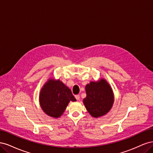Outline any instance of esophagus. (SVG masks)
<instances>
[{
  "mask_svg": "<svg viewBox=\"0 0 153 153\" xmlns=\"http://www.w3.org/2000/svg\"><path fill=\"white\" fill-rule=\"evenodd\" d=\"M75 98L77 100H80V95H76L75 96Z\"/></svg>",
  "mask_w": 153,
  "mask_h": 153,
  "instance_id": "34e87169",
  "label": "esophagus"
}]
</instances>
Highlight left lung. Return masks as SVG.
<instances>
[{
    "mask_svg": "<svg viewBox=\"0 0 153 153\" xmlns=\"http://www.w3.org/2000/svg\"><path fill=\"white\" fill-rule=\"evenodd\" d=\"M85 92L86 98L83 100V103L92 117L103 116L112 108L114 102V92L104 78L87 84Z\"/></svg>",
    "mask_w": 153,
    "mask_h": 153,
    "instance_id": "1",
    "label": "left lung"
}]
</instances>
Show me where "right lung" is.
I'll list each match as a JSON object with an SVG mask.
<instances>
[{"instance_id": "1", "label": "right lung", "mask_w": 153, "mask_h": 153, "mask_svg": "<svg viewBox=\"0 0 153 153\" xmlns=\"http://www.w3.org/2000/svg\"><path fill=\"white\" fill-rule=\"evenodd\" d=\"M39 101L41 109L46 114L59 118L63 114L70 101H76V100L62 82L50 78L41 88Z\"/></svg>"}]
</instances>
